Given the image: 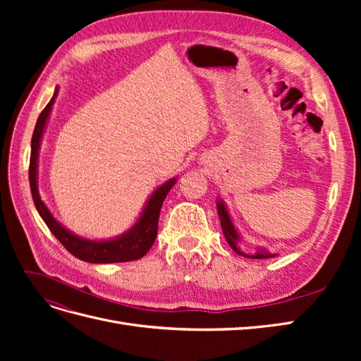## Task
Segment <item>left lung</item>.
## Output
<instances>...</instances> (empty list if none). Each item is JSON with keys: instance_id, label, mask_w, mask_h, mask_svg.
<instances>
[{"instance_id": "1", "label": "left lung", "mask_w": 361, "mask_h": 361, "mask_svg": "<svg viewBox=\"0 0 361 361\" xmlns=\"http://www.w3.org/2000/svg\"><path fill=\"white\" fill-rule=\"evenodd\" d=\"M216 211H218V216H220V223H221L223 233L226 236V241L228 243V245H231L236 251L238 255H243L245 257H253V259H268V257H274L276 256V255L268 253V251H265V250H257V253L253 255V256L244 255L243 251L236 247V243H238L239 236H238V233L235 231V227H233V224L231 221V216H228V214L226 211V206H224V203L221 200L216 202Z\"/></svg>"}]
</instances>
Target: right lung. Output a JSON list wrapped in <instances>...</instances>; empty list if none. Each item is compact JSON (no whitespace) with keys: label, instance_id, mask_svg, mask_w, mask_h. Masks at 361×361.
<instances>
[{"label":"right lung","instance_id":"right-lung-1","mask_svg":"<svg viewBox=\"0 0 361 361\" xmlns=\"http://www.w3.org/2000/svg\"><path fill=\"white\" fill-rule=\"evenodd\" d=\"M57 92L59 90H56L52 99L40 113L35 128V133H32V138H31V157H30V170H28L30 187H31L32 200H35V204L37 207L40 216L49 227L52 235L61 243V245L66 248L71 255L84 262H92V264H113V262H130V260H137L140 257H143L155 243L157 235H158V220H159L161 206L173 185L176 183V179H170L169 182L161 185V187L150 195V199L137 224L130 228L128 233L122 235L120 238L111 239V241H89V239H82L80 236L71 233L68 228H64L56 218L51 215L45 203L40 200V195L37 191V180H36L40 140H42L43 129H45V125H47L48 116L51 113L52 104L57 97Z\"/></svg>","mask_w":361,"mask_h":361}]
</instances>
